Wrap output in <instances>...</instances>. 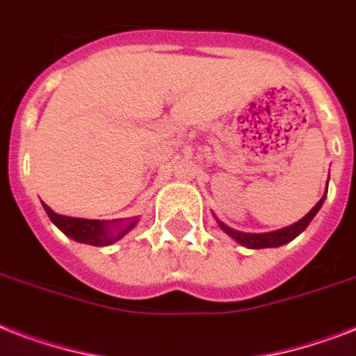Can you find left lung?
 <instances>
[{"instance_id":"8db88e82","label":"left lung","mask_w":356,"mask_h":356,"mask_svg":"<svg viewBox=\"0 0 356 356\" xmlns=\"http://www.w3.org/2000/svg\"><path fill=\"white\" fill-rule=\"evenodd\" d=\"M327 184H329V181H327ZM325 197H327V188L323 197H321L314 207H312V211H310L307 216H303L299 222L292 223V225H288V227L277 229V231H271V233H242V231H236V229L229 227V225H225L223 222H220L216 216L214 218H216L218 225L222 227L223 233L229 234V236L233 238V240H236V242L240 243V245H243V248H249V249L279 248V245H284V243L292 242L293 238L299 236V234L303 233L305 229L309 227V223L312 222V218L318 214V211H320L321 205H323Z\"/></svg>"}]
</instances>
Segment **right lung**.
I'll return each instance as SVG.
<instances>
[{
    "label": "right lung",
    "mask_w": 356,
    "mask_h": 356,
    "mask_svg": "<svg viewBox=\"0 0 356 356\" xmlns=\"http://www.w3.org/2000/svg\"><path fill=\"white\" fill-rule=\"evenodd\" d=\"M44 211L49 216L55 225L68 238L75 240V242L88 243V245H96V248H103V245H111V243L122 240L131 229L138 223V218H131V220H85V218H72L63 216L51 211L46 203H42Z\"/></svg>",
    "instance_id": "obj_1"
}]
</instances>
